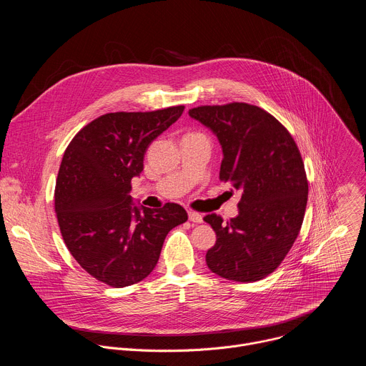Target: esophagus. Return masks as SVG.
<instances>
[{
    "instance_id": "34e87169",
    "label": "esophagus",
    "mask_w": 366,
    "mask_h": 366,
    "mask_svg": "<svg viewBox=\"0 0 366 366\" xmlns=\"http://www.w3.org/2000/svg\"><path fill=\"white\" fill-rule=\"evenodd\" d=\"M188 217H189V220H191L192 223H202V216H201L199 213H197V212L189 210V212H188Z\"/></svg>"
}]
</instances>
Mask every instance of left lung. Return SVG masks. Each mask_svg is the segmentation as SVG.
I'll list each match as a JSON object with an SVG mask.
<instances>
[{
  "label": "left lung",
  "mask_w": 366,
  "mask_h": 366,
  "mask_svg": "<svg viewBox=\"0 0 366 366\" xmlns=\"http://www.w3.org/2000/svg\"><path fill=\"white\" fill-rule=\"evenodd\" d=\"M188 114L222 144L220 181L242 189L234 219L204 217L217 236L207 267L230 281L262 280L281 265L304 220L308 182L297 143L274 116L246 102L201 106Z\"/></svg>",
  "instance_id": "8db88e82"
}]
</instances>
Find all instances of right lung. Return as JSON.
Masks as SVG:
<instances>
[{"label":"right lung","instance_id":"obj_1","mask_svg":"<svg viewBox=\"0 0 366 366\" xmlns=\"http://www.w3.org/2000/svg\"><path fill=\"white\" fill-rule=\"evenodd\" d=\"M184 109L99 116L64 153L55 188L64 242L82 269L110 287L144 280L158 264L167 234L188 220L179 204L152 210L134 205L129 194L149 144Z\"/></svg>","mask_w":366,"mask_h":366}]
</instances>
